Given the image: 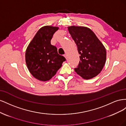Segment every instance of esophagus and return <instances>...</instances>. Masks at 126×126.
Listing matches in <instances>:
<instances>
[{
	"label": "esophagus",
	"instance_id": "34e87169",
	"mask_svg": "<svg viewBox=\"0 0 126 126\" xmlns=\"http://www.w3.org/2000/svg\"><path fill=\"white\" fill-rule=\"evenodd\" d=\"M63 56H64V57H65L66 59H67V54H64Z\"/></svg>",
	"mask_w": 126,
	"mask_h": 126
}]
</instances>
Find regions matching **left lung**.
Listing matches in <instances>:
<instances>
[{
    "label": "left lung",
    "instance_id": "1",
    "mask_svg": "<svg viewBox=\"0 0 126 126\" xmlns=\"http://www.w3.org/2000/svg\"><path fill=\"white\" fill-rule=\"evenodd\" d=\"M68 31L80 55L77 74L85 79L96 77L102 70L106 60V50L94 32L85 27L71 26Z\"/></svg>",
    "mask_w": 126,
    "mask_h": 126
}]
</instances>
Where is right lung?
<instances>
[{"instance_id": "add662e5", "label": "right lung", "mask_w": 126, "mask_h": 126, "mask_svg": "<svg viewBox=\"0 0 126 126\" xmlns=\"http://www.w3.org/2000/svg\"><path fill=\"white\" fill-rule=\"evenodd\" d=\"M58 27L44 26L30 42L26 51L27 66L34 77L41 81L50 79L62 67L66 58L58 54L51 40Z\"/></svg>"}]
</instances>
